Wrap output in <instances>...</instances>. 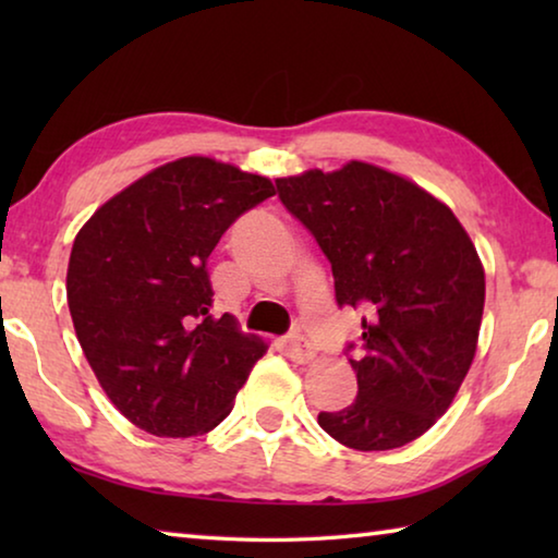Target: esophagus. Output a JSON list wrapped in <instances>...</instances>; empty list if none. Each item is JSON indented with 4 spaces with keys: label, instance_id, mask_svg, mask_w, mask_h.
Returning <instances> with one entry per match:
<instances>
[{
    "label": "esophagus",
    "instance_id": "1",
    "mask_svg": "<svg viewBox=\"0 0 558 558\" xmlns=\"http://www.w3.org/2000/svg\"><path fill=\"white\" fill-rule=\"evenodd\" d=\"M282 347H286V354L292 359V362L302 364V362H310V359L315 356V347L300 335H290L286 342H282Z\"/></svg>",
    "mask_w": 558,
    "mask_h": 558
}]
</instances>
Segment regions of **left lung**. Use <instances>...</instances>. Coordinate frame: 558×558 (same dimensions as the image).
<instances>
[{
	"label": "left lung",
	"mask_w": 558,
	"mask_h": 558,
	"mask_svg": "<svg viewBox=\"0 0 558 558\" xmlns=\"http://www.w3.org/2000/svg\"><path fill=\"white\" fill-rule=\"evenodd\" d=\"M276 184L332 266L337 305L366 310L359 344H347L356 399L319 413V428L354 450L401 448L448 411L475 356L485 307L475 245L446 204L381 167Z\"/></svg>",
	"instance_id": "8db88e82"
}]
</instances>
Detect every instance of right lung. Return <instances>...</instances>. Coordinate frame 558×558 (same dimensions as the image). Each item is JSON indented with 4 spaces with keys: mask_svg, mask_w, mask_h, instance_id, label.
<instances>
[{
    "mask_svg": "<svg viewBox=\"0 0 558 558\" xmlns=\"http://www.w3.org/2000/svg\"><path fill=\"white\" fill-rule=\"evenodd\" d=\"M272 194L266 177L182 157L122 189L75 235L65 276L75 337L137 428L189 438L231 413L266 344L211 315L206 258Z\"/></svg>",
    "mask_w": 558,
    "mask_h": 558,
    "instance_id": "1",
    "label": "right lung"
}]
</instances>
